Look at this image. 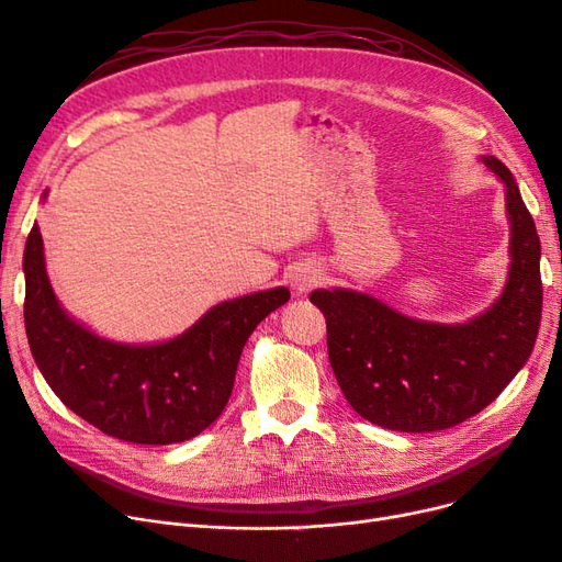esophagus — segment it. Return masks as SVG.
<instances>
[{
  "label": "esophagus",
  "mask_w": 562,
  "mask_h": 562,
  "mask_svg": "<svg viewBox=\"0 0 562 562\" xmlns=\"http://www.w3.org/2000/svg\"><path fill=\"white\" fill-rule=\"evenodd\" d=\"M318 274H314V271H307V274H300L297 279H295V291H310L312 285H316L318 283Z\"/></svg>",
  "instance_id": "esophagus-1"
}]
</instances>
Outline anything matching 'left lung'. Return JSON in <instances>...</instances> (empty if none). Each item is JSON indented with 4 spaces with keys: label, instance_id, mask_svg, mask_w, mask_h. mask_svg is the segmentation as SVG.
<instances>
[{
    "label": "left lung",
    "instance_id": "8db88e82",
    "mask_svg": "<svg viewBox=\"0 0 562 562\" xmlns=\"http://www.w3.org/2000/svg\"><path fill=\"white\" fill-rule=\"evenodd\" d=\"M506 184L512 271L502 297L462 326L407 318L353 291H314L326 316L328 359L356 413L394 431H440L495 401L530 359L541 321V244L508 168L483 159Z\"/></svg>",
    "mask_w": 562,
    "mask_h": 562
}]
</instances>
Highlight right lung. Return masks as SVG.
I'll list each match as a JSON object with an SVG mask.
<instances>
[{"label": "right lung", "mask_w": 562, "mask_h": 562, "mask_svg": "<svg viewBox=\"0 0 562 562\" xmlns=\"http://www.w3.org/2000/svg\"><path fill=\"white\" fill-rule=\"evenodd\" d=\"M25 333L44 380L75 415L138 446L190 440L220 417L232 396L248 335L288 302L271 288L220 302L199 323L161 345H116L67 316L50 291L40 225L25 255Z\"/></svg>", "instance_id": "right-lung-1"}]
</instances>
